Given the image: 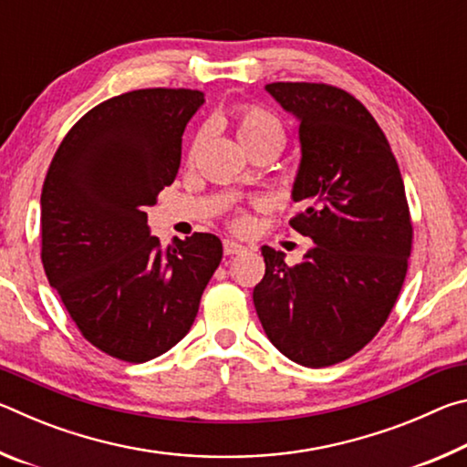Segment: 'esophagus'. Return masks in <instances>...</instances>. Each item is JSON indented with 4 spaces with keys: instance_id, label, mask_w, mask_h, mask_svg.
Wrapping results in <instances>:
<instances>
[{
    "instance_id": "esophagus-1",
    "label": "esophagus",
    "mask_w": 467,
    "mask_h": 467,
    "mask_svg": "<svg viewBox=\"0 0 467 467\" xmlns=\"http://www.w3.org/2000/svg\"><path fill=\"white\" fill-rule=\"evenodd\" d=\"M223 247H224V255H236V253L244 251V244L236 243V241H233V239H224Z\"/></svg>"
}]
</instances>
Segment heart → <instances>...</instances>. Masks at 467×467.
<instances>
[{"mask_svg":"<svg viewBox=\"0 0 467 467\" xmlns=\"http://www.w3.org/2000/svg\"><path fill=\"white\" fill-rule=\"evenodd\" d=\"M234 136L239 140V144L249 150L253 146L259 144H284V128L282 123L275 119L272 113H267L265 109L259 107H241L236 109L233 117H231ZM203 131H200L193 140L192 150H189V158H193L197 154V150L203 144ZM249 218L247 216H239L234 220L236 228H247Z\"/></svg>","mask_w":467,"mask_h":467,"instance_id":"1","label":"heart"}]
</instances>
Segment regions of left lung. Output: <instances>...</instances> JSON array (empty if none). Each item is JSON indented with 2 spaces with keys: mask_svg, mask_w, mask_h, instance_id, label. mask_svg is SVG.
<instances>
[{
  "mask_svg": "<svg viewBox=\"0 0 467 467\" xmlns=\"http://www.w3.org/2000/svg\"><path fill=\"white\" fill-rule=\"evenodd\" d=\"M298 121L300 162L290 197L305 210L290 226L315 247L298 265L262 247L253 288L265 336L311 368L350 358L389 317L408 272L412 223L398 162L373 115L326 84H265Z\"/></svg>",
  "mask_w": 467,
  "mask_h": 467,
  "instance_id": "obj_1",
  "label": "left lung"
}]
</instances>
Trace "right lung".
<instances>
[{"mask_svg":"<svg viewBox=\"0 0 467 467\" xmlns=\"http://www.w3.org/2000/svg\"><path fill=\"white\" fill-rule=\"evenodd\" d=\"M203 102L185 88L109 99L69 130L47 171V278L82 336L125 362L152 360L185 337L223 259L210 233L162 247L146 214L175 181L183 131Z\"/></svg>","mask_w":467,"mask_h":467,"instance_id":"add662e5","label":"right lung"}]
</instances>
